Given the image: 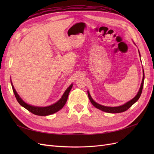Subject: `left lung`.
<instances>
[{"mask_svg": "<svg viewBox=\"0 0 154 154\" xmlns=\"http://www.w3.org/2000/svg\"><path fill=\"white\" fill-rule=\"evenodd\" d=\"M144 71H143V80H142V83L141 85V87L139 88V91L138 92V93L137 94V95L135 96L132 100H131L130 101H129L127 103H126L125 104L119 106H115V107H110V106H103L101 105L98 103H96V102L92 99V97L89 94V92H88V98H89L91 103L94 105L96 108L102 111L106 112H109V113H120V112H125L126 110H127L130 106H131L132 105H134L136 102L139 100V97L141 96V94L142 93V90H143V84H144Z\"/></svg>", "mask_w": 154, "mask_h": 154, "instance_id": "left-lung-1", "label": "left lung"}]
</instances>
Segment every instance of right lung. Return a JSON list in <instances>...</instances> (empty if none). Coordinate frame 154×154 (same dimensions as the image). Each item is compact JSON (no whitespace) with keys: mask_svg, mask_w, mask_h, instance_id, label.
<instances>
[{"mask_svg":"<svg viewBox=\"0 0 154 154\" xmlns=\"http://www.w3.org/2000/svg\"><path fill=\"white\" fill-rule=\"evenodd\" d=\"M11 86L13 88L14 94H15L16 97V99L20 105H22L23 107H24L25 109L31 112L32 114H34L35 115H38V116H48V115L57 112H58V110H60V109H62L63 108V106L65 105V104H66V101L67 100L69 93L71 89L72 84H71L67 88V89L66 91V92H64V94L61 97V99H60L58 102H57V103H55L52 105L45 106V107H38V106H31L30 105L26 103L25 102L20 98V97L18 96L15 89L14 88V87L13 86L12 83H11Z\"/></svg>","mask_w":154,"mask_h":154,"instance_id":"1","label":"right lung"}]
</instances>
